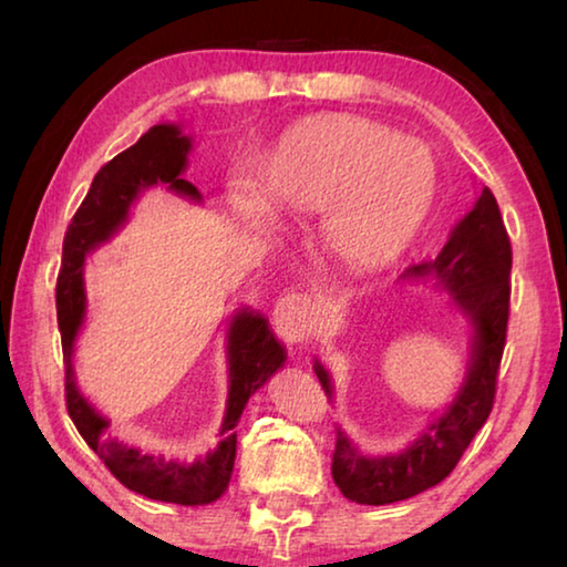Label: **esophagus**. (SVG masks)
<instances>
[{
    "label": "esophagus",
    "mask_w": 567,
    "mask_h": 567,
    "mask_svg": "<svg viewBox=\"0 0 567 567\" xmlns=\"http://www.w3.org/2000/svg\"><path fill=\"white\" fill-rule=\"evenodd\" d=\"M315 305L307 295H287L275 307V330L285 342H302L312 332Z\"/></svg>",
    "instance_id": "esophagus-1"
}]
</instances>
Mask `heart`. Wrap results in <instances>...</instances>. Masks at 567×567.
Listing matches in <instances>:
<instances>
[{
    "label": "heart",
    "mask_w": 567,
    "mask_h": 567,
    "mask_svg": "<svg viewBox=\"0 0 567 567\" xmlns=\"http://www.w3.org/2000/svg\"><path fill=\"white\" fill-rule=\"evenodd\" d=\"M435 192V159L420 142L354 114H322L287 130L265 159L260 189L237 179L227 207L237 219L265 217V203L277 217L322 213L324 249L368 272L405 252Z\"/></svg>",
    "instance_id": "b5f03b06"
}]
</instances>
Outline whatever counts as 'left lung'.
<instances>
[{
	"instance_id": "8db88e82",
	"label": "left lung",
	"mask_w": 567,
	"mask_h": 567,
	"mask_svg": "<svg viewBox=\"0 0 567 567\" xmlns=\"http://www.w3.org/2000/svg\"><path fill=\"white\" fill-rule=\"evenodd\" d=\"M511 267L513 249L501 207L491 189L450 233L433 262L412 265L402 275H437L453 302L473 324V358L463 388L433 425L398 455L368 457L338 430L332 453V480L340 493L360 505H388L417 495L453 473L460 457L485 425L495 402L507 318H511ZM322 390L332 398L328 370L315 362Z\"/></svg>"
}]
</instances>
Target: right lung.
<instances>
[{"label":"right lung","mask_w":567,"mask_h":567,"mask_svg":"<svg viewBox=\"0 0 567 567\" xmlns=\"http://www.w3.org/2000/svg\"><path fill=\"white\" fill-rule=\"evenodd\" d=\"M189 137L175 124H155L132 147L110 159L92 179L87 197L82 199L62 245V267L56 277V322L62 334L64 354V398L66 412L94 453L107 465L110 473L124 487L150 497V501L177 503V505H207L215 503L227 491L233 477L237 433L235 425L247 405L249 395L262 388L285 362L282 344L275 340L270 324L262 315L237 312L227 330V364H229V392L227 410L219 435V443L205 460L177 463L162 455H145L137 447H130L107 435L110 420H104L74 385L72 352L74 338L84 320V257L94 247L117 233L127 219L130 205L142 189L152 185H167V189L199 199L197 187L182 179L187 165Z\"/></svg>","instance_id":"right-lung-1"}]
</instances>
